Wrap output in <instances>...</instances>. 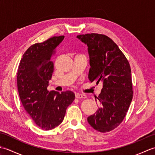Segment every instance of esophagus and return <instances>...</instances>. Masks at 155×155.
<instances>
[{"mask_svg": "<svg viewBox=\"0 0 155 155\" xmlns=\"http://www.w3.org/2000/svg\"><path fill=\"white\" fill-rule=\"evenodd\" d=\"M75 97H76V98H87V95H85L84 94L76 93Z\"/></svg>", "mask_w": 155, "mask_h": 155, "instance_id": "obj_1", "label": "esophagus"}]
</instances>
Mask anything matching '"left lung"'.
<instances>
[{
  "label": "left lung",
  "instance_id": "8db88e82",
  "mask_svg": "<svg viewBox=\"0 0 155 155\" xmlns=\"http://www.w3.org/2000/svg\"><path fill=\"white\" fill-rule=\"evenodd\" d=\"M77 38L88 46V79L97 81V84L103 83L97 97L100 107L96 113L88 117V122L99 132H109L123 122L133 99L129 62L117 45L106 35L91 33Z\"/></svg>",
  "mask_w": 155,
  "mask_h": 155
}]
</instances>
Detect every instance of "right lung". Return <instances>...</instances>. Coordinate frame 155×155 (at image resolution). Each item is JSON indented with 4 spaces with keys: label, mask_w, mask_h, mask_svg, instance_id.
<instances>
[{
    "label": "right lung",
    "mask_w": 155,
    "mask_h": 155,
    "mask_svg": "<svg viewBox=\"0 0 155 155\" xmlns=\"http://www.w3.org/2000/svg\"><path fill=\"white\" fill-rule=\"evenodd\" d=\"M64 36L53 37L31 45L22 56L17 72V86L22 106L36 124L51 130L64 119L74 100L73 92L47 89L54 71L52 58Z\"/></svg>",
    "instance_id": "1"
}]
</instances>
